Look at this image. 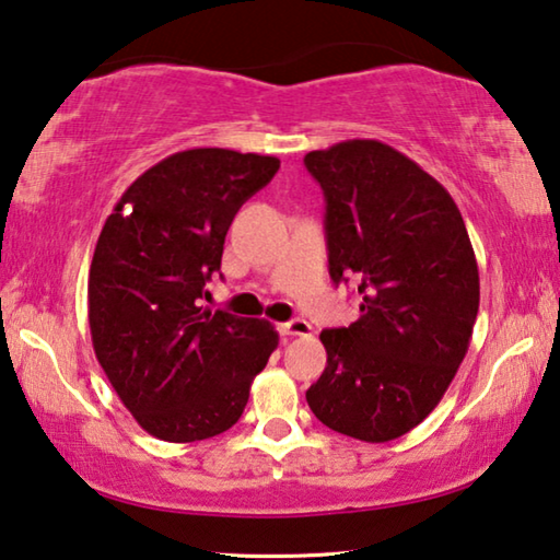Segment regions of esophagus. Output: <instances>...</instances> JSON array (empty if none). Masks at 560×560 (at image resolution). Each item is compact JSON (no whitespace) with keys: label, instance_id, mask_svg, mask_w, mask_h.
Masks as SVG:
<instances>
[{"label":"esophagus","instance_id":"34e87169","mask_svg":"<svg viewBox=\"0 0 560 560\" xmlns=\"http://www.w3.org/2000/svg\"><path fill=\"white\" fill-rule=\"evenodd\" d=\"M281 334L283 336H308L311 324L303 318H291V320H287V324H281Z\"/></svg>","mask_w":560,"mask_h":560}]
</instances>
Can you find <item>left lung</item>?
Returning a JSON list of instances; mask_svg holds the SVG:
<instances>
[{
    "instance_id": "obj_1",
    "label": "left lung",
    "mask_w": 560,
    "mask_h": 560,
    "mask_svg": "<svg viewBox=\"0 0 560 560\" xmlns=\"http://www.w3.org/2000/svg\"><path fill=\"white\" fill-rule=\"evenodd\" d=\"M328 271L358 279L360 318L320 334L328 363L306 390L326 428L390 442L428 417L467 355L479 269L452 195L381 140L314 150Z\"/></svg>"
}]
</instances>
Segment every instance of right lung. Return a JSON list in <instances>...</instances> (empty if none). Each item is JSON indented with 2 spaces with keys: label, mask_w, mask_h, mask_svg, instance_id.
Listing matches in <instances>:
<instances>
[{
  "label": "right lung",
  "mask_w": 560,
  "mask_h": 560,
  "mask_svg": "<svg viewBox=\"0 0 560 560\" xmlns=\"http://www.w3.org/2000/svg\"><path fill=\"white\" fill-rule=\"evenodd\" d=\"M277 170L271 155L183 150L145 170L103 224L89 273L93 350L158 440L230 430L279 346L269 320L200 306L234 214Z\"/></svg>",
  "instance_id": "right-lung-1"
}]
</instances>
